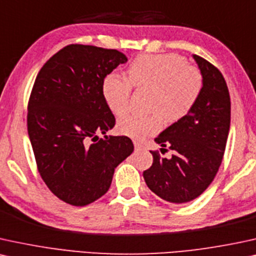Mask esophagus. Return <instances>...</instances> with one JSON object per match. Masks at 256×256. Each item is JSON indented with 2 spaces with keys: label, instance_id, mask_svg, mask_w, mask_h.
I'll use <instances>...</instances> for the list:
<instances>
[{
  "label": "esophagus",
  "instance_id": "1",
  "mask_svg": "<svg viewBox=\"0 0 256 256\" xmlns=\"http://www.w3.org/2000/svg\"><path fill=\"white\" fill-rule=\"evenodd\" d=\"M134 148H144V145L142 144L140 142L134 140Z\"/></svg>",
  "mask_w": 256,
  "mask_h": 256
}]
</instances>
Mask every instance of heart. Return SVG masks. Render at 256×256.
I'll use <instances>...</instances> for the list:
<instances>
[{"label":"heart","mask_w":256,"mask_h":256,"mask_svg":"<svg viewBox=\"0 0 256 256\" xmlns=\"http://www.w3.org/2000/svg\"><path fill=\"white\" fill-rule=\"evenodd\" d=\"M126 78L110 73L102 79V94L113 114L126 112L132 87L150 90L148 114H125L118 120L120 134L143 139L157 134L163 125L178 122L194 108L202 94L204 79L198 67L178 54H143L130 64Z\"/></svg>","instance_id":"b5f03b06"}]
</instances>
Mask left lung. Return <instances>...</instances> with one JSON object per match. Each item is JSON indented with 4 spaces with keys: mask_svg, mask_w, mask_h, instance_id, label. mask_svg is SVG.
<instances>
[{
    "mask_svg": "<svg viewBox=\"0 0 256 256\" xmlns=\"http://www.w3.org/2000/svg\"><path fill=\"white\" fill-rule=\"evenodd\" d=\"M204 79L202 94L186 117L154 138L164 158L151 151L154 163L143 172L151 192L171 203H186L198 197L218 174L230 126V96L218 67L194 56Z\"/></svg>",
    "mask_w": 256,
    "mask_h": 256,
    "instance_id": "8db88e82",
    "label": "left lung"
}]
</instances>
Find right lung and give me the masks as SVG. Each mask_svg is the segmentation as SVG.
I'll return each mask as SVG.
<instances>
[{"label": "right lung", "instance_id": "obj_1", "mask_svg": "<svg viewBox=\"0 0 256 256\" xmlns=\"http://www.w3.org/2000/svg\"><path fill=\"white\" fill-rule=\"evenodd\" d=\"M126 61L117 50L68 44L35 79L27 128L38 171L48 189L70 206L105 195L114 169L134 152L125 136L98 137L116 124L102 98V79Z\"/></svg>", "mask_w": 256, "mask_h": 256}]
</instances>
